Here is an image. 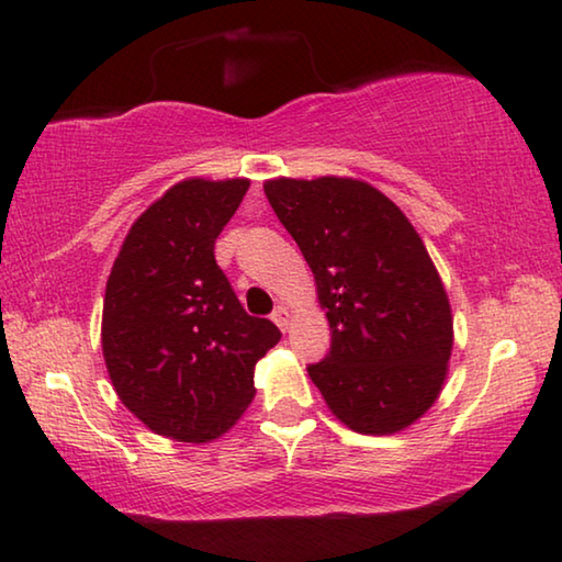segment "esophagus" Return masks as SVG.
Wrapping results in <instances>:
<instances>
[{
    "label": "esophagus",
    "instance_id": "34e87169",
    "mask_svg": "<svg viewBox=\"0 0 562 562\" xmlns=\"http://www.w3.org/2000/svg\"><path fill=\"white\" fill-rule=\"evenodd\" d=\"M272 322L274 325H278L282 331L290 327V312H288V307H278L272 312Z\"/></svg>",
    "mask_w": 562,
    "mask_h": 562
}]
</instances>
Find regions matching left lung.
I'll list each match as a JSON object with an SVG mask.
<instances>
[{
	"label": "left lung",
	"mask_w": 562,
	"mask_h": 562,
	"mask_svg": "<svg viewBox=\"0 0 562 562\" xmlns=\"http://www.w3.org/2000/svg\"><path fill=\"white\" fill-rule=\"evenodd\" d=\"M315 274L331 329L307 372L351 431H404L439 398L453 349L449 294L408 217L357 178L265 180Z\"/></svg>",
	"instance_id": "left-lung-1"
}]
</instances>
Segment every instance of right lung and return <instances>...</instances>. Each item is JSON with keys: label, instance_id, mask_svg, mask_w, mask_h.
<instances>
[{"label": "right lung", "instance_id": "right-lung-1", "mask_svg": "<svg viewBox=\"0 0 562 562\" xmlns=\"http://www.w3.org/2000/svg\"><path fill=\"white\" fill-rule=\"evenodd\" d=\"M247 188V178L180 180L131 225L109 274L101 347L111 384L166 439L207 443L231 431L255 398V364L282 337L247 315L215 262Z\"/></svg>", "mask_w": 562, "mask_h": 562}]
</instances>
